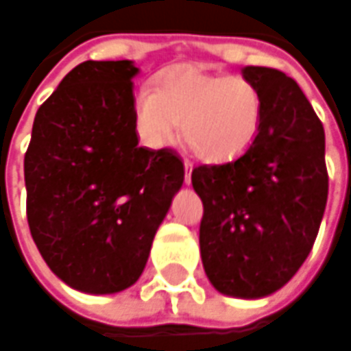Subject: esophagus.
I'll return each mask as SVG.
<instances>
[{
    "instance_id": "obj_1",
    "label": "esophagus",
    "mask_w": 351,
    "mask_h": 351,
    "mask_svg": "<svg viewBox=\"0 0 351 351\" xmlns=\"http://www.w3.org/2000/svg\"><path fill=\"white\" fill-rule=\"evenodd\" d=\"M184 182L190 186L192 182V163L190 161H184Z\"/></svg>"
}]
</instances>
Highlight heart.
Listing matches in <instances>:
<instances>
[{
    "label": "heart",
    "instance_id": "b5f03b06",
    "mask_svg": "<svg viewBox=\"0 0 351 351\" xmlns=\"http://www.w3.org/2000/svg\"><path fill=\"white\" fill-rule=\"evenodd\" d=\"M134 120L139 138L153 149L171 143L182 122L184 141L199 159L227 163L258 136L262 99L247 79L175 66L159 75L155 91L138 93Z\"/></svg>",
    "mask_w": 351,
    "mask_h": 351
}]
</instances>
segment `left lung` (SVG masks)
Wrapping results in <instances>:
<instances>
[{"mask_svg":"<svg viewBox=\"0 0 351 351\" xmlns=\"http://www.w3.org/2000/svg\"><path fill=\"white\" fill-rule=\"evenodd\" d=\"M262 99L258 136L237 161L202 165L199 252L223 295L260 299L284 287L308 256L328 198L324 128L295 81L243 67Z\"/></svg>","mask_w":351,"mask_h":351,"instance_id":"1","label":"left lung"}]
</instances>
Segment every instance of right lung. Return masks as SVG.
Segmentation results:
<instances>
[{
    "label": "right lung",
    "instance_id": "right-lung-1",
    "mask_svg": "<svg viewBox=\"0 0 351 351\" xmlns=\"http://www.w3.org/2000/svg\"><path fill=\"white\" fill-rule=\"evenodd\" d=\"M132 60L83 62L38 108L25 155L27 219L48 268L108 295L134 285L184 182L171 149L139 147Z\"/></svg>",
    "mask_w": 351,
    "mask_h": 351
}]
</instances>
